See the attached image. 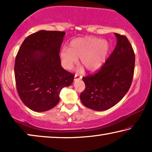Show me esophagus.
I'll return each mask as SVG.
<instances>
[{
  "label": "esophagus",
  "instance_id": "1",
  "mask_svg": "<svg viewBox=\"0 0 152 152\" xmlns=\"http://www.w3.org/2000/svg\"><path fill=\"white\" fill-rule=\"evenodd\" d=\"M81 79H82V77L79 75H77V74H76L75 75V77H74V80H75V81L81 80Z\"/></svg>",
  "mask_w": 152,
  "mask_h": 152
}]
</instances>
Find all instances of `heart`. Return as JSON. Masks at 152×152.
<instances>
[{
  "label": "heart",
  "instance_id": "heart-1",
  "mask_svg": "<svg viewBox=\"0 0 152 152\" xmlns=\"http://www.w3.org/2000/svg\"><path fill=\"white\" fill-rule=\"evenodd\" d=\"M109 49V43L105 39L80 37L70 41L69 48H62L59 55L62 66L66 69H72L80 58L81 64L87 70L93 72L103 66Z\"/></svg>",
  "mask_w": 152,
  "mask_h": 152
}]
</instances>
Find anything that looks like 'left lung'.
<instances>
[{
  "label": "left lung",
  "mask_w": 152,
  "mask_h": 152,
  "mask_svg": "<svg viewBox=\"0 0 152 152\" xmlns=\"http://www.w3.org/2000/svg\"><path fill=\"white\" fill-rule=\"evenodd\" d=\"M117 43L101 69L82 78L86 88L80 95L83 104L94 111H105L123 98L132 84L135 55L125 36L115 33Z\"/></svg>",
  "instance_id": "1"
}]
</instances>
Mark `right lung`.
Masks as SVG:
<instances>
[{
	"label": "right lung",
	"instance_id": "obj_1",
	"mask_svg": "<svg viewBox=\"0 0 152 152\" xmlns=\"http://www.w3.org/2000/svg\"><path fill=\"white\" fill-rule=\"evenodd\" d=\"M66 32L41 30L20 45L14 64L16 85L20 99L29 109L43 112L59 102L60 91L69 86L74 75L61 65L59 51Z\"/></svg>",
	"mask_w": 152,
	"mask_h": 152
}]
</instances>
